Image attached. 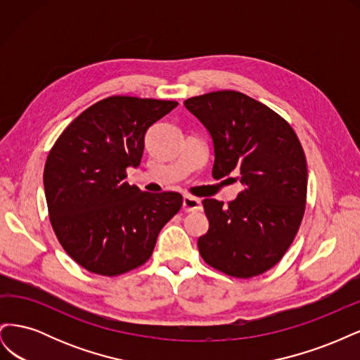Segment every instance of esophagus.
<instances>
[{
    "instance_id": "1",
    "label": "esophagus",
    "mask_w": 360,
    "mask_h": 360,
    "mask_svg": "<svg viewBox=\"0 0 360 360\" xmlns=\"http://www.w3.org/2000/svg\"><path fill=\"white\" fill-rule=\"evenodd\" d=\"M201 209V201L191 195H184L183 197V210L184 212H197Z\"/></svg>"
}]
</instances>
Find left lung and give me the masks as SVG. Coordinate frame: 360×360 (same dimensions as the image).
<instances>
[{"mask_svg": "<svg viewBox=\"0 0 360 360\" xmlns=\"http://www.w3.org/2000/svg\"><path fill=\"white\" fill-rule=\"evenodd\" d=\"M209 130L213 177L240 174L234 201L205 198L209 231L198 238L202 259L234 278L264 274L296 237L307 204L308 169L292 127L269 106L233 90L184 101Z\"/></svg>", "mask_w": 360, "mask_h": 360, "instance_id": "8db88e82", "label": "left lung"}]
</instances>
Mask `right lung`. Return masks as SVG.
Here are the masks:
<instances>
[{
	"instance_id": "1",
	"label": "right lung",
	"mask_w": 360,
	"mask_h": 360,
	"mask_svg": "<svg viewBox=\"0 0 360 360\" xmlns=\"http://www.w3.org/2000/svg\"><path fill=\"white\" fill-rule=\"evenodd\" d=\"M174 101L111 96L91 105L51 148L43 184L51 225L69 257L91 274L117 276L143 266L183 202L177 192L150 193L124 181L136 168L151 124Z\"/></svg>"
}]
</instances>
